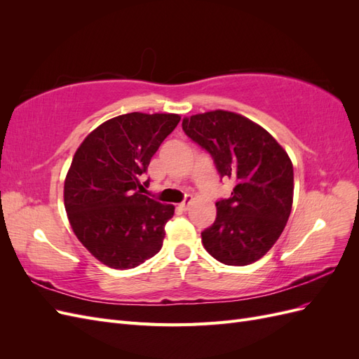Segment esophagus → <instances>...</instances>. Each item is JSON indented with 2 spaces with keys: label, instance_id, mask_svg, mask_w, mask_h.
<instances>
[{
  "label": "esophagus",
  "instance_id": "34e87169",
  "mask_svg": "<svg viewBox=\"0 0 359 359\" xmlns=\"http://www.w3.org/2000/svg\"><path fill=\"white\" fill-rule=\"evenodd\" d=\"M190 203H191V198H190V196H186V199H184V201L178 205V208H180L181 211H187Z\"/></svg>",
  "mask_w": 359,
  "mask_h": 359
}]
</instances>
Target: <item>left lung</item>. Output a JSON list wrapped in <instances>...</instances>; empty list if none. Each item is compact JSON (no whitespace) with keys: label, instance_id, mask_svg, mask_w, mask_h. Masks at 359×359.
<instances>
[{"label":"left lung","instance_id":"8db88e82","mask_svg":"<svg viewBox=\"0 0 359 359\" xmlns=\"http://www.w3.org/2000/svg\"><path fill=\"white\" fill-rule=\"evenodd\" d=\"M182 130L211 154L222 178L233 182L229 199L202 232L206 252L224 265L256 262L283 232L293 201V166L265 128L227 111L182 119Z\"/></svg>","mask_w":359,"mask_h":359}]
</instances>
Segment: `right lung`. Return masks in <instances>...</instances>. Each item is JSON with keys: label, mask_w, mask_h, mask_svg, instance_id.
I'll use <instances>...</instances> for the list:
<instances>
[{"label": "right lung", "mask_w": 359, "mask_h": 359, "mask_svg": "<svg viewBox=\"0 0 359 359\" xmlns=\"http://www.w3.org/2000/svg\"><path fill=\"white\" fill-rule=\"evenodd\" d=\"M180 119L119 115L93 130L74 153L64 182L69 222L83 247L109 268H135L160 252L175 206L145 196L139 180Z\"/></svg>", "instance_id": "right-lung-1"}]
</instances>
